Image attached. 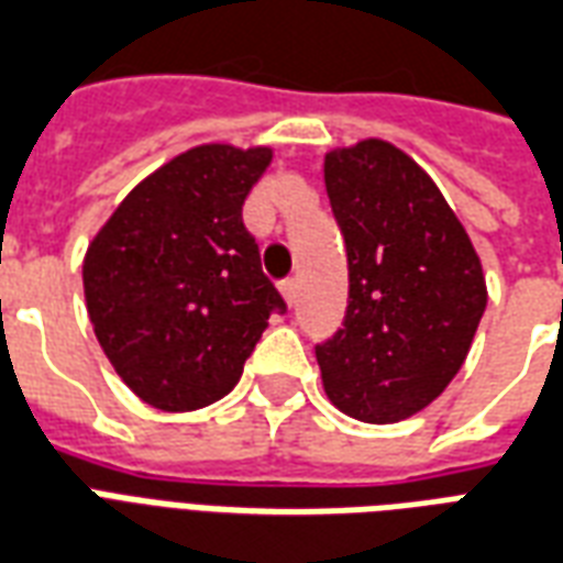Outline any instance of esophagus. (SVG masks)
<instances>
[{
  "mask_svg": "<svg viewBox=\"0 0 563 563\" xmlns=\"http://www.w3.org/2000/svg\"><path fill=\"white\" fill-rule=\"evenodd\" d=\"M278 287H282V297L294 306V302H297V278H285Z\"/></svg>",
  "mask_w": 563,
  "mask_h": 563,
  "instance_id": "1",
  "label": "esophagus"
}]
</instances>
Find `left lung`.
I'll list each match as a JSON object with an SVG mask.
<instances>
[{
	"mask_svg": "<svg viewBox=\"0 0 563 563\" xmlns=\"http://www.w3.org/2000/svg\"><path fill=\"white\" fill-rule=\"evenodd\" d=\"M329 205L344 234V327L314 346L329 400L367 424L433 404L466 362L487 282L466 228L416 159L383 139L329 151Z\"/></svg>",
	"mask_w": 563,
	"mask_h": 563,
	"instance_id": "8db88e82",
	"label": "left lung"
}]
</instances>
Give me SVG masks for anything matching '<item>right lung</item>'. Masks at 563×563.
Listing matches in <instances>:
<instances>
[{
    "mask_svg": "<svg viewBox=\"0 0 563 563\" xmlns=\"http://www.w3.org/2000/svg\"><path fill=\"white\" fill-rule=\"evenodd\" d=\"M269 159V147H192L147 175L88 246L95 335L151 407L217 404L240 383L269 314H285L243 225V201Z\"/></svg>",
    "mask_w": 563,
    "mask_h": 563,
    "instance_id": "obj_1",
    "label": "right lung"
}]
</instances>
